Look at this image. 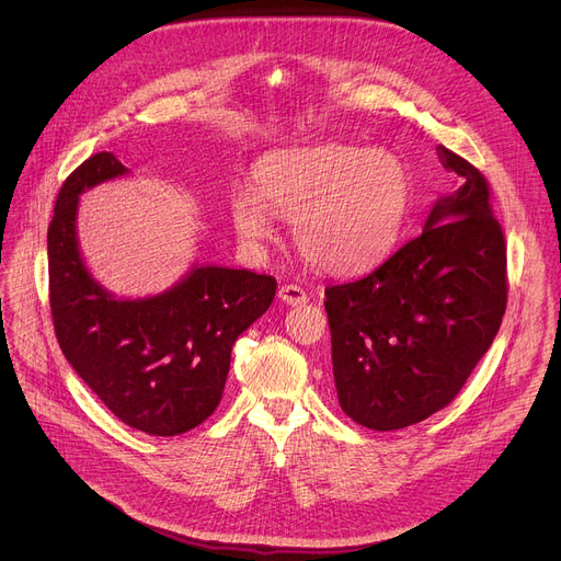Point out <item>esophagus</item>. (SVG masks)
I'll use <instances>...</instances> for the list:
<instances>
[{
  "instance_id": "1",
  "label": "esophagus",
  "mask_w": 561,
  "mask_h": 561,
  "mask_svg": "<svg viewBox=\"0 0 561 561\" xmlns=\"http://www.w3.org/2000/svg\"><path fill=\"white\" fill-rule=\"evenodd\" d=\"M279 300L286 302V305H290V307H298V305H305L309 298H307V293H305L300 286H296V284H284V286L279 288Z\"/></svg>"
}]
</instances>
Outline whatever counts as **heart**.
<instances>
[{
    "label": "heart",
    "mask_w": 561,
    "mask_h": 561,
    "mask_svg": "<svg viewBox=\"0 0 561 561\" xmlns=\"http://www.w3.org/2000/svg\"><path fill=\"white\" fill-rule=\"evenodd\" d=\"M409 202L411 176L398 154L320 142L263 154L254 165V191H231L229 218L250 245L271 239L268 211L290 218L293 241L309 263L350 275L393 250Z\"/></svg>",
    "instance_id": "1"
}]
</instances>
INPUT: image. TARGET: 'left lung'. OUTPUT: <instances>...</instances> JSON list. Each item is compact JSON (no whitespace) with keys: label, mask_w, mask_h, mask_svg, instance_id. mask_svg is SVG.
Returning a JSON list of instances; mask_svg holds the SVG:
<instances>
[{"label":"left lung","mask_w":561,"mask_h":561,"mask_svg":"<svg viewBox=\"0 0 561 561\" xmlns=\"http://www.w3.org/2000/svg\"><path fill=\"white\" fill-rule=\"evenodd\" d=\"M436 150L461 186L373 273L325 288L339 404L377 432L450 404L507 309L505 233L484 174L448 147Z\"/></svg>","instance_id":"left-lung-1"}]
</instances>
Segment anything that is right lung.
<instances>
[{
  "mask_svg": "<svg viewBox=\"0 0 561 561\" xmlns=\"http://www.w3.org/2000/svg\"><path fill=\"white\" fill-rule=\"evenodd\" d=\"M129 170L111 152L85 159L58 191L47 229L49 307L66 359L125 425L184 434L225 391L231 347L268 311L271 275L193 265L152 298H115L85 268L77 241L79 195Z\"/></svg>",
  "mask_w": 561,
  "mask_h": 561,
  "instance_id": "obj_1",
  "label": "right lung"
}]
</instances>
